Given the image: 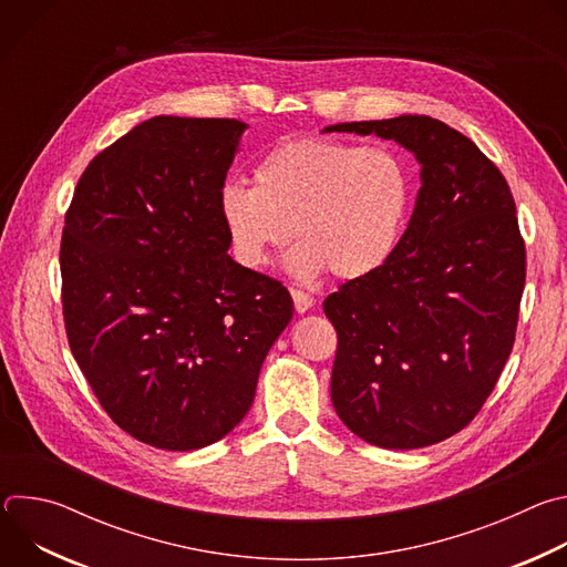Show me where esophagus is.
I'll return each instance as SVG.
<instances>
[{
  "mask_svg": "<svg viewBox=\"0 0 567 567\" xmlns=\"http://www.w3.org/2000/svg\"><path fill=\"white\" fill-rule=\"evenodd\" d=\"M291 298H293V307H296L298 313L309 311V309L313 307V302H316L313 296L307 293V291H302V289H291Z\"/></svg>",
  "mask_w": 567,
  "mask_h": 567,
  "instance_id": "34e87169",
  "label": "esophagus"
}]
</instances>
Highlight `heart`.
<instances>
[{
	"mask_svg": "<svg viewBox=\"0 0 567 567\" xmlns=\"http://www.w3.org/2000/svg\"><path fill=\"white\" fill-rule=\"evenodd\" d=\"M413 193L411 164L396 150L302 136L262 154L254 188L224 184L217 213L241 267L262 269L291 226L298 239L287 258L291 274L328 269L337 280H359L396 249Z\"/></svg>",
	"mask_w": 567,
	"mask_h": 567,
	"instance_id": "b5f03b06",
	"label": "heart"
}]
</instances>
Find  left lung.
<instances>
[{
    "mask_svg": "<svg viewBox=\"0 0 567 567\" xmlns=\"http://www.w3.org/2000/svg\"><path fill=\"white\" fill-rule=\"evenodd\" d=\"M322 132L392 138L422 166L406 233L374 274L322 302L339 334L332 403L381 449H422L462 431L512 354L525 287L514 195L494 161L431 116Z\"/></svg>",
    "mask_w": 567,
    "mask_h": 567,
    "instance_id": "1",
    "label": "left lung"
}]
</instances>
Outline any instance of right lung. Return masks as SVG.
Returning <instances> with one entry per match:
<instances>
[{"label": "right lung", "instance_id": "right-lung-1", "mask_svg": "<svg viewBox=\"0 0 567 567\" xmlns=\"http://www.w3.org/2000/svg\"><path fill=\"white\" fill-rule=\"evenodd\" d=\"M245 130L143 121L90 161L64 215L69 348L112 422L156 449L230 433L293 316L282 282L226 254L217 195Z\"/></svg>", "mask_w": 567, "mask_h": 567}]
</instances>
